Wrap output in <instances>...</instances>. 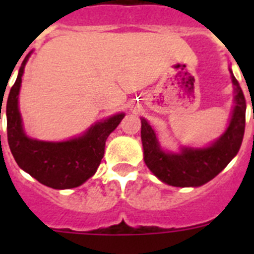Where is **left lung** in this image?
Here are the masks:
<instances>
[{
  "label": "left lung",
  "instance_id": "1",
  "mask_svg": "<svg viewBox=\"0 0 254 254\" xmlns=\"http://www.w3.org/2000/svg\"><path fill=\"white\" fill-rule=\"evenodd\" d=\"M235 107L228 128L212 145L203 149L182 147L181 152L161 150L154 129L141 120L143 160L161 182L174 187H199L219 174L241 149L246 128V98L233 75Z\"/></svg>",
  "mask_w": 254,
  "mask_h": 254
}]
</instances>
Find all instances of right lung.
Instances as JSON below:
<instances>
[{
	"label": "right lung",
	"mask_w": 254,
	"mask_h": 254,
	"mask_svg": "<svg viewBox=\"0 0 254 254\" xmlns=\"http://www.w3.org/2000/svg\"><path fill=\"white\" fill-rule=\"evenodd\" d=\"M29 56L22 61L6 104L8 146L17 165L42 185L55 190L78 187L95 174L104 156L105 141L120 125L125 114L118 113L100 121L91 126L82 136L68 141L48 142L28 137L22 128L17 99Z\"/></svg>",
	"instance_id": "right-lung-1"
}]
</instances>
